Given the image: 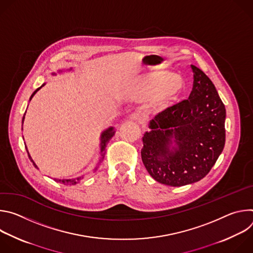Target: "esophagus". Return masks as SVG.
<instances>
[{
    "mask_svg": "<svg viewBox=\"0 0 253 253\" xmlns=\"http://www.w3.org/2000/svg\"><path fill=\"white\" fill-rule=\"evenodd\" d=\"M129 119H130L131 121L138 122V121L140 120V116H139V114H137V113H133V114H131V115L129 116Z\"/></svg>",
    "mask_w": 253,
    "mask_h": 253,
    "instance_id": "34e87169",
    "label": "esophagus"
}]
</instances>
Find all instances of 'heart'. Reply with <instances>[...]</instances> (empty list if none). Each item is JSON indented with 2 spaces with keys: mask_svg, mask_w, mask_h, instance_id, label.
<instances>
[{
  "mask_svg": "<svg viewBox=\"0 0 253 253\" xmlns=\"http://www.w3.org/2000/svg\"><path fill=\"white\" fill-rule=\"evenodd\" d=\"M166 78H176L174 74L168 73L164 75ZM180 85H177L175 87H164L157 90L158 88V83L155 80H146L141 83V86L139 89H135L133 91V95L141 97V98H146L152 93H155V102L158 105H166L179 91Z\"/></svg>",
  "mask_w": 253,
  "mask_h": 253,
  "instance_id": "obj_1",
  "label": "heart"
}]
</instances>
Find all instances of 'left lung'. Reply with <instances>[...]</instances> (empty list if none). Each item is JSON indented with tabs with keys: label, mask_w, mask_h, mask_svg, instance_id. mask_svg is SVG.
<instances>
[{
	"label": "left lung",
	"mask_w": 253,
	"mask_h": 253,
	"mask_svg": "<svg viewBox=\"0 0 253 253\" xmlns=\"http://www.w3.org/2000/svg\"><path fill=\"white\" fill-rule=\"evenodd\" d=\"M191 68L189 98L157 114L142 138L146 170L157 182L173 187L204 178L225 144V106L203 71Z\"/></svg>",
	"instance_id": "1"
}]
</instances>
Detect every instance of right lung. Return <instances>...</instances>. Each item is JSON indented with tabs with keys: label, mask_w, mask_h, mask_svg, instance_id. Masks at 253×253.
I'll return each instance as SVG.
<instances>
[{
	"label": "right lung",
	"mask_w": 253,
	"mask_h": 253,
	"mask_svg": "<svg viewBox=\"0 0 253 253\" xmlns=\"http://www.w3.org/2000/svg\"><path fill=\"white\" fill-rule=\"evenodd\" d=\"M73 70V68H70V69H68V71H72ZM59 73L60 72H63V70H59L58 71ZM53 75H56V73H53ZM45 84H43L41 87H39L37 90H35L34 91V93L31 95V97H30V101H31V99L34 97V95L37 93L43 86H44ZM24 119H25V114H24V116H23V119H22V130H23V123H24ZM115 132H116V130H115V128L114 127H109L108 129H106L105 131H103L102 132V134H101V137H100V140H101V142H100V154H101V157H100V162H101V160H103L104 159V155H105V152H106V146H107V144H108V142H109L110 140H111V138L115 135ZM26 147V150H27V152H28V156H29V159L31 160V162L33 163V165L35 166V168H37V169H39L38 168V166L36 165V163L34 162V160L32 159V157H31V155L29 154V151H28V149H27V146H25ZM82 178H84V176H80V177H77V178H74V179H57V178H55L54 180L56 182H59V183H63V184H72V185H74V184H77L80 180L82 179Z\"/></svg>",
	"instance_id": "add662e5"
}]
</instances>
